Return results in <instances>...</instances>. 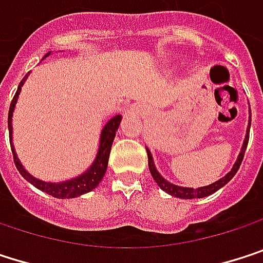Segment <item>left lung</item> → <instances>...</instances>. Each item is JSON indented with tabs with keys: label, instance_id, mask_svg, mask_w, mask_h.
Segmentation results:
<instances>
[{
	"label": "left lung",
	"instance_id": "left-lung-1",
	"mask_svg": "<svg viewBox=\"0 0 263 263\" xmlns=\"http://www.w3.org/2000/svg\"><path fill=\"white\" fill-rule=\"evenodd\" d=\"M250 125H251V118L248 119V130H247V136H245V141H243L242 150H240V153H239V156H237V161L234 162V165H233L231 172H228L223 178H220L219 181H216V182H213V184H210V185H206V187L189 189V187H179V185L170 184V182H168V181H165V179L159 175V172L156 170L155 162H153V156H152L150 150L147 148V155H148V168H150V173H152V176H153L155 182H156V184H158V185H159L165 193H168V195H172V196H175V197H181V199H200V197L210 196V195L216 193L219 189H222L225 184H228V182L234 178V175L237 173V170H239V167H240V164H242V159H243V155H245L247 145H248Z\"/></svg>",
	"mask_w": 263,
	"mask_h": 263
}]
</instances>
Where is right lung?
<instances>
[{"mask_svg":"<svg viewBox=\"0 0 263 263\" xmlns=\"http://www.w3.org/2000/svg\"><path fill=\"white\" fill-rule=\"evenodd\" d=\"M50 55V52L44 57L47 58ZM43 58V60H44ZM27 76H24V79L20 82L18 85V90L10 102V108H9V119H7V125H9V136H10V145H12V153H13V162L18 168V172L21 173V176L29 181L32 185H35L38 190L50 195L53 197H58V199H71V197H78L81 195H85L88 192H91L93 189H96L99 185V182L102 181L105 172H107V165H108V156H110V150H111V144H113V139H115V135H116V130L121 124V115H116L113 116L102 128L101 132V139H99V148H98V153H96V158L93 161V164L88 167V170H85L82 175L70 179V181H64V182H44V181H40L36 178H33L29 172H26V168L23 167V164L20 162L18 156H16V152H15V147L12 144V116H13V110H15V104L18 101V96H20V91H21V87L24 85Z\"/></svg>","mask_w":263,"mask_h":263,"instance_id":"obj_1","label":"right lung"}]
</instances>
